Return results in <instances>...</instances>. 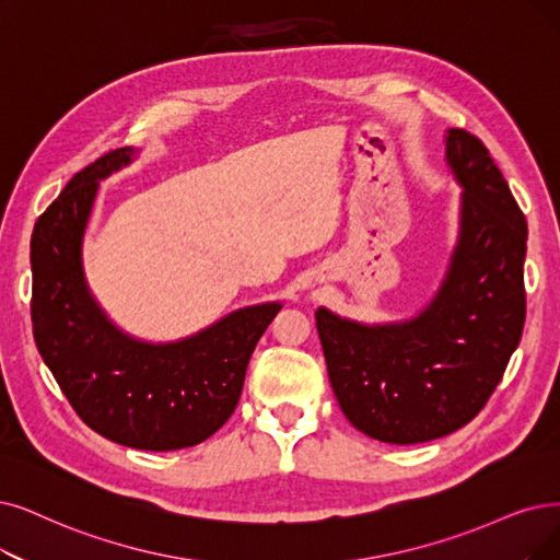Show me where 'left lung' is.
Masks as SVG:
<instances>
[{
  "label": "left lung",
  "mask_w": 560,
  "mask_h": 560,
  "mask_svg": "<svg viewBox=\"0 0 560 560\" xmlns=\"http://www.w3.org/2000/svg\"><path fill=\"white\" fill-rule=\"evenodd\" d=\"M445 161L464 190L459 238L434 299L393 324L315 312L340 409L384 443L432 441L471 422L524 330L526 218L471 132L448 130Z\"/></svg>",
  "instance_id": "obj_1"
}]
</instances>
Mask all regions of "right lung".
Segmentation results:
<instances>
[{
  "mask_svg": "<svg viewBox=\"0 0 560 560\" xmlns=\"http://www.w3.org/2000/svg\"><path fill=\"white\" fill-rule=\"evenodd\" d=\"M138 149H115L78 172L32 234V322L43 361L75 413L138 451H178L234 413L245 368L280 303L232 312L190 338L151 345L107 319L84 280L82 238L105 176Z\"/></svg>",
  "mask_w": 560,
  "mask_h": 560,
  "instance_id": "1",
  "label": "right lung"
}]
</instances>
